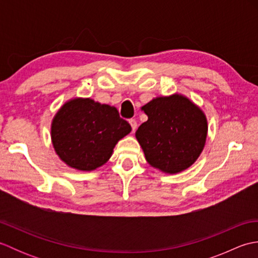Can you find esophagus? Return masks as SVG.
I'll use <instances>...</instances> for the list:
<instances>
[{
	"label": "esophagus",
	"instance_id": "1",
	"mask_svg": "<svg viewBox=\"0 0 258 258\" xmlns=\"http://www.w3.org/2000/svg\"><path fill=\"white\" fill-rule=\"evenodd\" d=\"M130 124H131V126H132V130L133 131H135L136 128H138V122H136V119L135 118H131L130 120Z\"/></svg>",
	"mask_w": 258,
	"mask_h": 258
}]
</instances>
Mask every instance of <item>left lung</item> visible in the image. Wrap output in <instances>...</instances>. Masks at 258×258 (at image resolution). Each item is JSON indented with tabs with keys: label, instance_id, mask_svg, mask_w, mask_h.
<instances>
[{
	"label": "left lung",
	"instance_id": "1",
	"mask_svg": "<svg viewBox=\"0 0 258 258\" xmlns=\"http://www.w3.org/2000/svg\"><path fill=\"white\" fill-rule=\"evenodd\" d=\"M142 109L149 119L135 135L146 161L169 174L188 168L205 145L207 120L204 113L178 94L154 98Z\"/></svg>",
	"mask_w": 258,
	"mask_h": 258
}]
</instances>
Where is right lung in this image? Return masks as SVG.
Instances as JSON below:
<instances>
[{
  "label": "right lung",
  "mask_w": 258,
  "mask_h": 258,
  "mask_svg": "<svg viewBox=\"0 0 258 258\" xmlns=\"http://www.w3.org/2000/svg\"><path fill=\"white\" fill-rule=\"evenodd\" d=\"M132 127L113 106L91 98L65 103L52 123V142L63 162L81 171L100 167Z\"/></svg>",
  "instance_id": "add662e5"
}]
</instances>
